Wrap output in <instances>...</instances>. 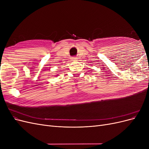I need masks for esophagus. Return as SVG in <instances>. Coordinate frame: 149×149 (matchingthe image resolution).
<instances>
[{
    "label": "esophagus",
    "mask_w": 149,
    "mask_h": 149,
    "mask_svg": "<svg viewBox=\"0 0 149 149\" xmlns=\"http://www.w3.org/2000/svg\"><path fill=\"white\" fill-rule=\"evenodd\" d=\"M76 59H77V58H76V57H73V58H72V60H73V61H75V60H76Z\"/></svg>",
    "instance_id": "esophagus-1"
}]
</instances>
